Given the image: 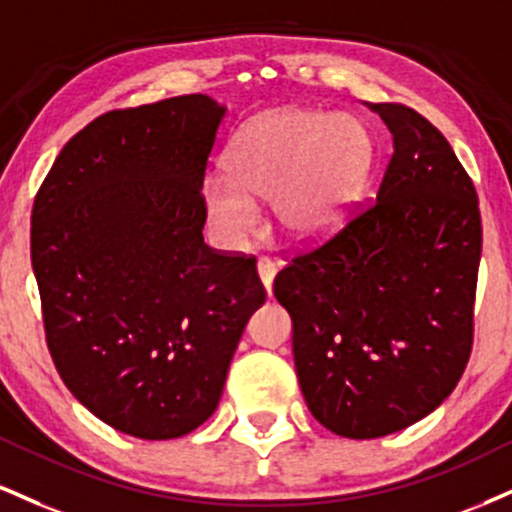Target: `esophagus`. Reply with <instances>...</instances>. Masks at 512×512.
<instances>
[{
    "mask_svg": "<svg viewBox=\"0 0 512 512\" xmlns=\"http://www.w3.org/2000/svg\"><path fill=\"white\" fill-rule=\"evenodd\" d=\"M257 274H260V279L264 283V288H267V295L272 298V286H274V276H276V264L269 260V257H260L257 260Z\"/></svg>",
    "mask_w": 512,
    "mask_h": 512,
    "instance_id": "obj_1",
    "label": "esophagus"
}]
</instances>
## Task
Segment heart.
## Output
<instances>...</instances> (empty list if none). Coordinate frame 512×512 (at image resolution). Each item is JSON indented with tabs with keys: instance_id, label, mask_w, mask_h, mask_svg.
Wrapping results in <instances>:
<instances>
[{
	"instance_id": "heart-1",
	"label": "heart",
	"mask_w": 512,
	"mask_h": 512,
	"mask_svg": "<svg viewBox=\"0 0 512 512\" xmlns=\"http://www.w3.org/2000/svg\"><path fill=\"white\" fill-rule=\"evenodd\" d=\"M372 159V138L357 119L315 109L267 114L233 140L229 176L205 181L207 217L236 243L255 231V200H272L281 238L295 245L322 243L346 221Z\"/></svg>"
}]
</instances>
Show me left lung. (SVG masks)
Here are the masks:
<instances>
[{
  "label": "left lung",
  "mask_w": 512,
  "mask_h": 512,
  "mask_svg": "<svg viewBox=\"0 0 512 512\" xmlns=\"http://www.w3.org/2000/svg\"><path fill=\"white\" fill-rule=\"evenodd\" d=\"M393 135L372 205L276 274L300 391L319 424L379 439L451 396L472 353L482 217L441 131L405 104H369Z\"/></svg>",
  "instance_id": "left-lung-1"
}]
</instances>
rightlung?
<instances>
[{
    "label": "right lung",
    "mask_w": 512,
    "mask_h": 512,
    "mask_svg": "<svg viewBox=\"0 0 512 512\" xmlns=\"http://www.w3.org/2000/svg\"><path fill=\"white\" fill-rule=\"evenodd\" d=\"M226 109L181 95L78 131L35 195L30 260L47 348L92 415L135 439L186 436L217 410L257 260L202 238L207 157Z\"/></svg>",
    "instance_id": "1"
}]
</instances>
